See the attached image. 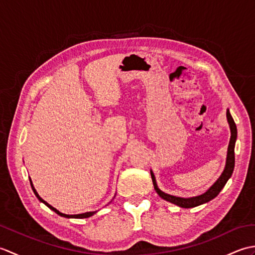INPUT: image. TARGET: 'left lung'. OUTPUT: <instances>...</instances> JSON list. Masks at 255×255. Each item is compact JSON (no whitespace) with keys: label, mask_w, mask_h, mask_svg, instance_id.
Segmentation results:
<instances>
[{"label":"left lung","mask_w":255,"mask_h":255,"mask_svg":"<svg viewBox=\"0 0 255 255\" xmlns=\"http://www.w3.org/2000/svg\"><path fill=\"white\" fill-rule=\"evenodd\" d=\"M227 119H228V123L230 126L231 137H230V141H229V145H228V152H227L226 166H225L224 172L221 173L220 177L214 183V185L210 186V188L207 192H205L204 194L199 195V196H195V197H191V198H183V197L173 196V195L166 194V193L161 191V189L158 187V185H156V181H155L153 172L150 171L151 177H152L154 189L161 198L165 199L166 202H170L172 204L180 206V207H182V208H192V207H196V206H199L202 204L208 203L209 200L214 199L220 193L221 189H223L224 186L226 185L227 181H228L230 176L232 175V172H234V169H235V145H236V140H237V126H236L235 121H234V118H232L229 110H227Z\"/></svg>","instance_id":"obj_1"}]
</instances>
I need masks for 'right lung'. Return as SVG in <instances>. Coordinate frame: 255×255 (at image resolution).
I'll list each match as a JSON object with an SVG mask.
<instances>
[{"instance_id": "1", "label": "right lung", "mask_w": 255, "mask_h": 255, "mask_svg": "<svg viewBox=\"0 0 255 255\" xmlns=\"http://www.w3.org/2000/svg\"><path fill=\"white\" fill-rule=\"evenodd\" d=\"M29 182H30V186H31V188H32V192H34V194L36 195V197L40 200L41 203H44L47 207H49L51 210H53L55 211L56 214H58L59 216H61V217H66V218H89V217H91V216H93L96 211H89V213H84V214H79V215H66V214H62V213H60V211L59 210H57L55 207H52L51 205H49L48 204L47 202H45L44 199H42L39 195H38V193L36 192V189H35V187H34V185H32V182H31V180L29 178Z\"/></svg>"}]
</instances>
